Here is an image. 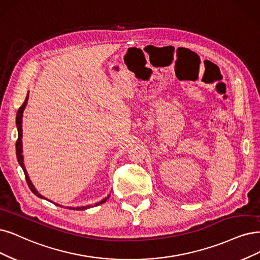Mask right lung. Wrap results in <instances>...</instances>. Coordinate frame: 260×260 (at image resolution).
I'll return each instance as SVG.
<instances>
[{
  "instance_id": "1",
  "label": "right lung",
  "mask_w": 260,
  "mask_h": 260,
  "mask_svg": "<svg viewBox=\"0 0 260 260\" xmlns=\"http://www.w3.org/2000/svg\"><path fill=\"white\" fill-rule=\"evenodd\" d=\"M27 100H28V94H27V96H26V99H25L24 103L21 105V107L19 108V110H18V112H17L16 124H17V128H18V140H17V142H16V154H17L18 162H19V164H20V166H21V167H22V169H23L24 176H25V180H26V183H27L28 187H30V189L33 191V193H34L37 197L43 198V199H46L44 196H42L40 193H38V191L36 190V188L34 187V185L32 184V182H31L30 178H28V175H27V172H26V169H25L24 164H23V155H22V115H23V111H24V108H25V106H26ZM109 196H110V195H108L107 197L104 198L103 200H101L100 203H96L94 206H100V205L104 204L105 201L109 198ZM55 205H56V206H60V205H57V204H55ZM60 207H61V206H60ZM91 207H93V206H92V205H90V206H85V207H77V208L67 207V208L71 209V210L81 211V210L89 209V208H91Z\"/></svg>"
}]
</instances>
